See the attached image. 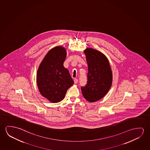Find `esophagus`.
<instances>
[{
  "instance_id": "esophagus-1",
  "label": "esophagus",
  "mask_w": 150,
  "mask_h": 150,
  "mask_svg": "<svg viewBox=\"0 0 150 150\" xmlns=\"http://www.w3.org/2000/svg\"><path fill=\"white\" fill-rule=\"evenodd\" d=\"M74 83H78V81H78V79H74Z\"/></svg>"
}]
</instances>
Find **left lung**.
Masks as SVG:
<instances>
[{
  "mask_svg": "<svg viewBox=\"0 0 150 150\" xmlns=\"http://www.w3.org/2000/svg\"><path fill=\"white\" fill-rule=\"evenodd\" d=\"M88 64L87 83L81 88L86 100L95 102L101 99L111 88L113 75L111 67L106 56L91 48L84 50Z\"/></svg>",
  "mask_w": 150,
  "mask_h": 150,
  "instance_id": "8db88e82",
  "label": "left lung"
}]
</instances>
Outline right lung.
<instances>
[{
	"mask_svg": "<svg viewBox=\"0 0 150 150\" xmlns=\"http://www.w3.org/2000/svg\"><path fill=\"white\" fill-rule=\"evenodd\" d=\"M67 54L64 47H54L47 53L37 70L39 92L52 103L62 101L67 90L74 83L69 70L63 66Z\"/></svg>",
	"mask_w": 150,
	"mask_h": 150,
	"instance_id": "obj_1",
	"label": "right lung"
}]
</instances>
